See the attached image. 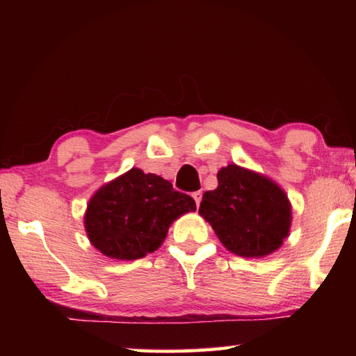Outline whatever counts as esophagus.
I'll return each mask as SVG.
<instances>
[{
    "instance_id": "1",
    "label": "esophagus",
    "mask_w": 356,
    "mask_h": 356,
    "mask_svg": "<svg viewBox=\"0 0 356 356\" xmlns=\"http://www.w3.org/2000/svg\"><path fill=\"white\" fill-rule=\"evenodd\" d=\"M193 197H195L196 206H200V204H201V200H202V193H201V191H195V193H193Z\"/></svg>"
}]
</instances>
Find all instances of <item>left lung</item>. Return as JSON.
I'll return each mask as SVG.
<instances>
[{"instance_id":"left-lung-1","label":"left lung","mask_w":356,"mask_h":356,"mask_svg":"<svg viewBox=\"0 0 356 356\" xmlns=\"http://www.w3.org/2000/svg\"><path fill=\"white\" fill-rule=\"evenodd\" d=\"M216 179L218 186L204 193L200 213L220 242L243 257H262L278 250L292 220L286 193L237 165L221 168Z\"/></svg>"}]
</instances>
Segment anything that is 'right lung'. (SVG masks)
Here are the masks:
<instances>
[{"label": "right lung", "mask_w": 356, "mask_h": 356, "mask_svg": "<svg viewBox=\"0 0 356 356\" xmlns=\"http://www.w3.org/2000/svg\"><path fill=\"white\" fill-rule=\"evenodd\" d=\"M193 210L195 200L170 180L131 168L91 197L84 227L105 256L135 261L159 248L171 222Z\"/></svg>", "instance_id": "1"}]
</instances>
